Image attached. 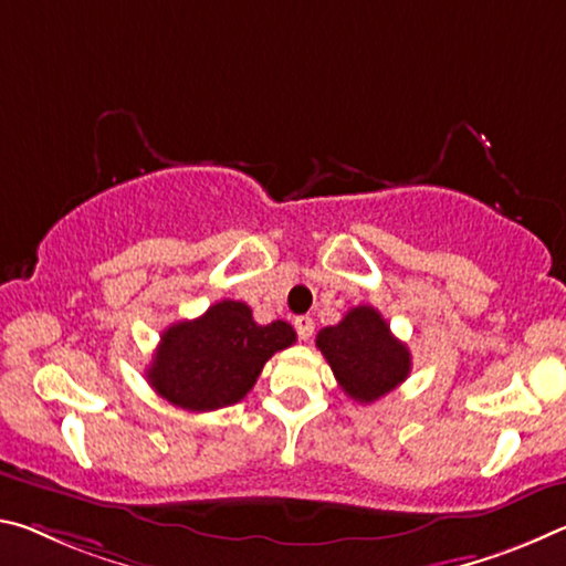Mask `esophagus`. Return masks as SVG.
<instances>
[{"mask_svg": "<svg viewBox=\"0 0 566 566\" xmlns=\"http://www.w3.org/2000/svg\"><path fill=\"white\" fill-rule=\"evenodd\" d=\"M294 329H297L300 339H310L312 332H315V319L307 317V315H302V317L294 319Z\"/></svg>", "mask_w": 566, "mask_h": 566, "instance_id": "1", "label": "esophagus"}]
</instances>
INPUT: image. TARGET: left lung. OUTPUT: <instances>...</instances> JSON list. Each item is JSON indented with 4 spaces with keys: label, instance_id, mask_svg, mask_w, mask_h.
Listing matches in <instances>:
<instances>
[{
    "label": "left lung",
    "instance_id": "left-lung-1",
    "mask_svg": "<svg viewBox=\"0 0 566 566\" xmlns=\"http://www.w3.org/2000/svg\"><path fill=\"white\" fill-rule=\"evenodd\" d=\"M317 347L349 398L375 402L408 378L410 349L370 304L353 307L337 325L317 332Z\"/></svg>",
    "mask_w": 566,
    "mask_h": 566
}]
</instances>
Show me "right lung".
Masks as SVG:
<instances>
[{"label":"right lung","instance_id":"obj_1","mask_svg":"<svg viewBox=\"0 0 566 566\" xmlns=\"http://www.w3.org/2000/svg\"><path fill=\"white\" fill-rule=\"evenodd\" d=\"M294 339L297 335L286 322L256 325L244 302L221 300L201 317L170 325L146 375L150 388L170 406L219 410L244 398L269 357Z\"/></svg>","mask_w":566,"mask_h":566}]
</instances>
